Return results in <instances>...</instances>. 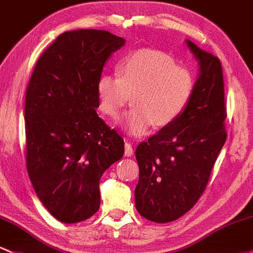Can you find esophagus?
I'll use <instances>...</instances> for the list:
<instances>
[{"label": "esophagus", "instance_id": "1", "mask_svg": "<svg viewBox=\"0 0 253 253\" xmlns=\"http://www.w3.org/2000/svg\"><path fill=\"white\" fill-rule=\"evenodd\" d=\"M134 151H132L131 143L130 142H126V148H124V156L126 157H131Z\"/></svg>", "mask_w": 253, "mask_h": 253}]
</instances>
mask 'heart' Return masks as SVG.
Returning a JSON list of instances; mask_svg holds the SVG:
<instances>
[{
	"label": "heart",
	"mask_w": 253,
	"mask_h": 253,
	"mask_svg": "<svg viewBox=\"0 0 253 253\" xmlns=\"http://www.w3.org/2000/svg\"><path fill=\"white\" fill-rule=\"evenodd\" d=\"M116 73H105L97 82L100 110L118 118L131 101L124 121L129 134L142 135L152 124L165 126L186 112L195 89L192 71L160 50L143 49L119 61Z\"/></svg>",
	"instance_id": "obj_1"
}]
</instances>
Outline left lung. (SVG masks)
<instances>
[{"label": "left lung", "instance_id": "8db88e82", "mask_svg": "<svg viewBox=\"0 0 253 253\" xmlns=\"http://www.w3.org/2000/svg\"><path fill=\"white\" fill-rule=\"evenodd\" d=\"M187 44L200 65L191 104L135 152L140 169L136 210L157 223L176 221L197 204L227 140L221 61L192 41Z\"/></svg>", "mask_w": 253, "mask_h": 253}]
</instances>
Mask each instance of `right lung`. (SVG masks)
Instances as JSON below:
<instances>
[{
	"label": "right lung",
	"mask_w": 253,
	"mask_h": 253,
	"mask_svg": "<svg viewBox=\"0 0 253 253\" xmlns=\"http://www.w3.org/2000/svg\"><path fill=\"white\" fill-rule=\"evenodd\" d=\"M124 42L105 30L64 32L26 88V169L44 208L64 223L99 210L100 178L124 154L123 138L96 113L104 65Z\"/></svg>",
	"instance_id": "1"
}]
</instances>
